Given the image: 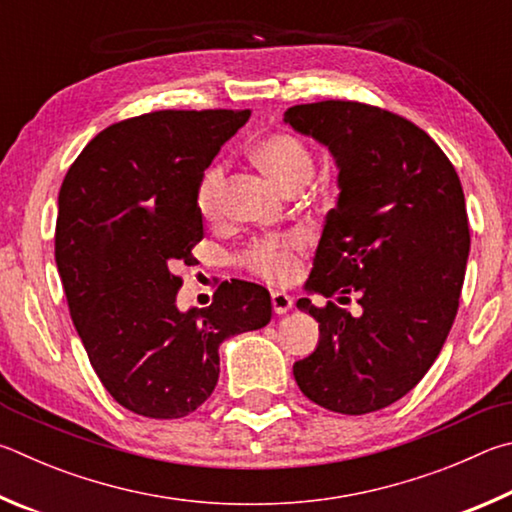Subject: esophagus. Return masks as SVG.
<instances>
[{"instance_id": "1", "label": "esophagus", "mask_w": 512, "mask_h": 512, "mask_svg": "<svg viewBox=\"0 0 512 512\" xmlns=\"http://www.w3.org/2000/svg\"><path fill=\"white\" fill-rule=\"evenodd\" d=\"M292 297L290 294L285 292H272V306H274V312L276 315H285L292 308Z\"/></svg>"}]
</instances>
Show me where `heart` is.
I'll return each instance as SVG.
<instances>
[{"instance_id":"b5f03b06","label":"heart","mask_w":512,"mask_h":512,"mask_svg":"<svg viewBox=\"0 0 512 512\" xmlns=\"http://www.w3.org/2000/svg\"><path fill=\"white\" fill-rule=\"evenodd\" d=\"M251 157L263 173L281 188L283 193L306 186L312 177V155L306 143L290 132L267 134L251 150ZM224 166L213 164L204 170L197 186V211L204 220H215L222 211ZM303 247L301 236L258 240L245 254V263L256 274L272 283H288L297 272V254Z\"/></svg>"}]
</instances>
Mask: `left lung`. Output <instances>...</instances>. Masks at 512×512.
<instances>
[{"instance_id":"left-lung-1","label":"left lung","mask_w":512,"mask_h":512,"mask_svg":"<svg viewBox=\"0 0 512 512\" xmlns=\"http://www.w3.org/2000/svg\"><path fill=\"white\" fill-rule=\"evenodd\" d=\"M283 121L326 146L337 166L308 294L339 303L357 294L362 315L308 297L319 344L294 362L303 396L346 416L393 405L441 353L459 310L470 229L450 159L398 114L355 101L294 105Z\"/></svg>"}]
</instances>
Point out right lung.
<instances>
[{
  "instance_id": "add662e5",
  "label": "right lung",
  "mask_w": 512,
  "mask_h": 512,
  "mask_svg": "<svg viewBox=\"0 0 512 512\" xmlns=\"http://www.w3.org/2000/svg\"><path fill=\"white\" fill-rule=\"evenodd\" d=\"M249 110H161L87 143L58 195L56 265L98 380L121 407L184 418L211 396L218 348L270 324L263 285L224 281L209 308H177L202 240L197 186Z\"/></svg>"
}]
</instances>
